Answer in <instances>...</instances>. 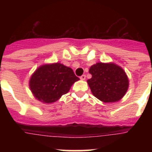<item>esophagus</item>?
Masks as SVG:
<instances>
[{"label":"esophagus","mask_w":152,"mask_h":152,"mask_svg":"<svg viewBox=\"0 0 152 152\" xmlns=\"http://www.w3.org/2000/svg\"><path fill=\"white\" fill-rule=\"evenodd\" d=\"M80 79H82V80H85V79H86V76L85 75H82V76H80Z\"/></svg>","instance_id":"1"}]
</instances>
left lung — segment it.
Wrapping results in <instances>:
<instances>
[{
    "label": "left lung",
    "mask_w": 152,
    "mask_h": 152,
    "mask_svg": "<svg viewBox=\"0 0 152 152\" xmlns=\"http://www.w3.org/2000/svg\"><path fill=\"white\" fill-rule=\"evenodd\" d=\"M91 79L87 80L95 97L105 103L118 102L129 87V79L125 71L114 63L98 62L90 67Z\"/></svg>",
    "instance_id": "1"
}]
</instances>
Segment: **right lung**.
Listing matches in <instances>:
<instances>
[{
	"instance_id": "1",
	"label": "right lung",
	"mask_w": 152,
	"mask_h": 152,
	"mask_svg": "<svg viewBox=\"0 0 152 152\" xmlns=\"http://www.w3.org/2000/svg\"><path fill=\"white\" fill-rule=\"evenodd\" d=\"M78 80L79 79L70 67L56 62L38 67L31 76L29 87L35 99L50 104L66 94Z\"/></svg>"
}]
</instances>
